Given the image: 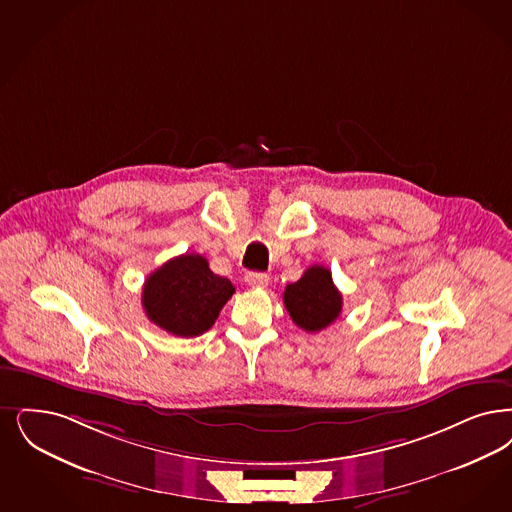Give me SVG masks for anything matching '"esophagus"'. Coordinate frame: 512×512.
I'll list each match as a JSON object with an SVG mask.
<instances>
[{
    "label": "esophagus",
    "instance_id": "34e87169",
    "mask_svg": "<svg viewBox=\"0 0 512 512\" xmlns=\"http://www.w3.org/2000/svg\"><path fill=\"white\" fill-rule=\"evenodd\" d=\"M246 282L249 287L263 289V287L268 286V276H266L265 272H247Z\"/></svg>",
    "mask_w": 512,
    "mask_h": 512
}]
</instances>
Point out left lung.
Returning a JSON list of instances; mask_svg holds the SVG:
<instances>
[{
  "mask_svg": "<svg viewBox=\"0 0 512 512\" xmlns=\"http://www.w3.org/2000/svg\"><path fill=\"white\" fill-rule=\"evenodd\" d=\"M284 305L299 328L316 333L339 318L343 297L328 268L314 265L305 270L301 280L286 287Z\"/></svg>",
  "mask_w": 512,
  "mask_h": 512,
  "instance_id": "left-lung-1",
  "label": "left lung"
}]
</instances>
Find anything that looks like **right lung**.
<instances>
[{
	"label": "right lung",
	"instance_id": "obj_1",
	"mask_svg": "<svg viewBox=\"0 0 512 512\" xmlns=\"http://www.w3.org/2000/svg\"><path fill=\"white\" fill-rule=\"evenodd\" d=\"M232 293L230 280L211 272L205 257L184 253L146 278L143 307L148 320L167 333L198 337L215 324Z\"/></svg>",
	"mask_w": 512,
	"mask_h": 512
}]
</instances>
